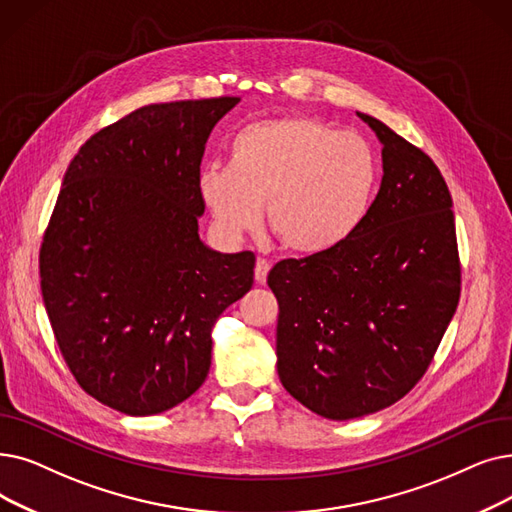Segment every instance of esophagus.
I'll return each mask as SVG.
<instances>
[{"label": "esophagus", "mask_w": 512, "mask_h": 512, "mask_svg": "<svg viewBox=\"0 0 512 512\" xmlns=\"http://www.w3.org/2000/svg\"><path fill=\"white\" fill-rule=\"evenodd\" d=\"M270 268H272V263L268 259H257V263H255V280H257V284H263L265 280H268Z\"/></svg>", "instance_id": "34e87169"}]
</instances>
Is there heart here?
Wrapping results in <instances>:
<instances>
[{
    "label": "heart",
    "instance_id": "obj_1",
    "mask_svg": "<svg viewBox=\"0 0 512 512\" xmlns=\"http://www.w3.org/2000/svg\"><path fill=\"white\" fill-rule=\"evenodd\" d=\"M230 165L198 169L196 190L215 230L238 240L268 226L286 249L316 255L339 247L366 219L379 161L355 131H337L311 115H284L240 129Z\"/></svg>",
    "mask_w": 512,
    "mask_h": 512
}]
</instances>
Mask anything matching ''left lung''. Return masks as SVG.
Returning a JSON list of instances; mask_svg holds the SVG:
<instances>
[{"label": "left lung", "mask_w": 512, "mask_h": 512, "mask_svg": "<svg viewBox=\"0 0 512 512\" xmlns=\"http://www.w3.org/2000/svg\"><path fill=\"white\" fill-rule=\"evenodd\" d=\"M383 182L339 247L278 261L276 355L284 389L330 420L402 399L425 374L460 299L452 196L437 165L383 121Z\"/></svg>", "instance_id": "obj_1"}]
</instances>
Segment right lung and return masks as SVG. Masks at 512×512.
I'll return each mask as SVG.
<instances>
[{"label":"right lung","instance_id":"1","mask_svg":"<svg viewBox=\"0 0 512 512\" xmlns=\"http://www.w3.org/2000/svg\"><path fill=\"white\" fill-rule=\"evenodd\" d=\"M238 102L142 106L94 133L64 173L41 295L81 389L123 414H161L201 387L213 324L253 286L251 251L198 236L205 144Z\"/></svg>","mask_w":512,"mask_h":512}]
</instances>
